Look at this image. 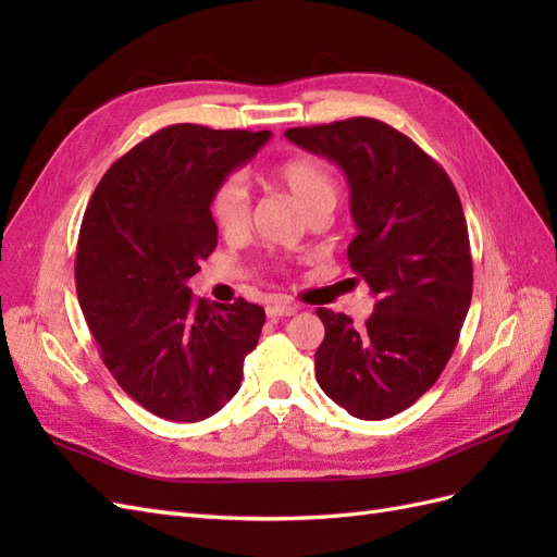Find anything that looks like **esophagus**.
<instances>
[{"instance_id":"obj_1","label":"esophagus","mask_w":557,"mask_h":557,"mask_svg":"<svg viewBox=\"0 0 557 557\" xmlns=\"http://www.w3.org/2000/svg\"><path fill=\"white\" fill-rule=\"evenodd\" d=\"M293 313H297V307L285 305V301H272V305L267 307L269 318H285V315H293Z\"/></svg>"}]
</instances>
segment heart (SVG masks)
Here are the masks:
<instances>
[{"label":"heart","instance_id":"heart-1","mask_svg":"<svg viewBox=\"0 0 557 557\" xmlns=\"http://www.w3.org/2000/svg\"><path fill=\"white\" fill-rule=\"evenodd\" d=\"M274 188L288 193L309 218L330 213L339 197V183L332 164L318 156H295L278 162L264 174ZM211 218L225 237H237L248 227V193L237 178L218 185L211 197Z\"/></svg>","mask_w":557,"mask_h":557}]
</instances>
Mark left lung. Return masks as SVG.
Segmentation results:
<instances>
[{
	"instance_id": "left-lung-1",
	"label": "left lung",
	"mask_w": 557,
	"mask_h": 557,
	"mask_svg": "<svg viewBox=\"0 0 557 557\" xmlns=\"http://www.w3.org/2000/svg\"><path fill=\"white\" fill-rule=\"evenodd\" d=\"M285 137L344 170L358 227L350 281H367L376 297L362 327L315 311L325 325L318 385L350 416L391 418L430 391L460 339L474 267L458 190L440 162L376 117L290 127Z\"/></svg>"
}]
</instances>
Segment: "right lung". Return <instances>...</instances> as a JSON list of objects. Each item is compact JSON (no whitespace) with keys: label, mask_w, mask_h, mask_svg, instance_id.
<instances>
[{"label":"right lung","mask_w":557,"mask_h":557,"mask_svg":"<svg viewBox=\"0 0 557 557\" xmlns=\"http://www.w3.org/2000/svg\"><path fill=\"white\" fill-rule=\"evenodd\" d=\"M269 132L162 127L95 188L76 246V293L99 356L144 409L197 423L237 395L264 309L188 288L218 244L211 197Z\"/></svg>","instance_id":"add662e5"}]
</instances>
